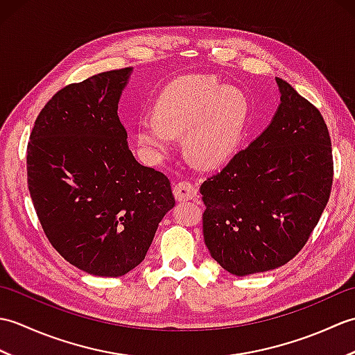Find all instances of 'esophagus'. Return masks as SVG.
Returning a JSON list of instances; mask_svg holds the SVG:
<instances>
[{"instance_id":"34e87169","label":"esophagus","mask_w":355,"mask_h":355,"mask_svg":"<svg viewBox=\"0 0 355 355\" xmlns=\"http://www.w3.org/2000/svg\"><path fill=\"white\" fill-rule=\"evenodd\" d=\"M198 189L197 186L189 183V182H180L173 186V197L177 201H189L197 198Z\"/></svg>"}]
</instances>
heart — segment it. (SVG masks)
<instances>
[{"instance_id": "heart-1", "label": "heart", "mask_w": 355, "mask_h": 355, "mask_svg": "<svg viewBox=\"0 0 355 355\" xmlns=\"http://www.w3.org/2000/svg\"><path fill=\"white\" fill-rule=\"evenodd\" d=\"M250 103L238 88L210 76H186L164 88L155 105V117L141 116L135 140L155 158L168 157L175 135L184 134V146L202 166L223 164L235 155L247 130Z\"/></svg>"}]
</instances>
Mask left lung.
Returning a JSON list of instances; mask_svg holds the SVG:
<instances>
[{
	"label": "left lung",
	"mask_w": 355,
	"mask_h": 355,
	"mask_svg": "<svg viewBox=\"0 0 355 355\" xmlns=\"http://www.w3.org/2000/svg\"><path fill=\"white\" fill-rule=\"evenodd\" d=\"M281 103L270 125L201 184L210 256L235 276L293 259L318 225L333 186V153L319 110L276 78Z\"/></svg>",
	"instance_id": "8db88e82"
}]
</instances>
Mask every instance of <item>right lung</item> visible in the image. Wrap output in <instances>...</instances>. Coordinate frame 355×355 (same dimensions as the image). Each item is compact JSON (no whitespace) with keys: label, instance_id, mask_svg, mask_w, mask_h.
<instances>
[{"label":"right lung","instance_id":"1","mask_svg":"<svg viewBox=\"0 0 355 355\" xmlns=\"http://www.w3.org/2000/svg\"><path fill=\"white\" fill-rule=\"evenodd\" d=\"M131 74L112 70L62 88L40 112L27 146L28 191L45 235L94 276L137 267L175 206L168 177L128 148L117 110Z\"/></svg>","mask_w":355,"mask_h":355}]
</instances>
